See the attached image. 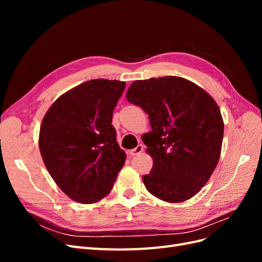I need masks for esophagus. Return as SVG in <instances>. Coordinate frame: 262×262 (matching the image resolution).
Returning a JSON list of instances; mask_svg holds the SVG:
<instances>
[{"instance_id":"obj_1","label":"esophagus","mask_w":262,"mask_h":262,"mask_svg":"<svg viewBox=\"0 0 262 262\" xmlns=\"http://www.w3.org/2000/svg\"><path fill=\"white\" fill-rule=\"evenodd\" d=\"M143 148H144V146H143V145H142V144H139L137 147H134V148H132V149L130 150V155H132V156H134V155H138V154L142 153V150H143Z\"/></svg>"}]
</instances>
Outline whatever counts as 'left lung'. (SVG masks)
<instances>
[{"mask_svg": "<svg viewBox=\"0 0 262 262\" xmlns=\"http://www.w3.org/2000/svg\"><path fill=\"white\" fill-rule=\"evenodd\" d=\"M126 99L144 110L152 126L142 137L153 158L143 176L147 191L170 203L192 198L220 160L224 123L215 100L179 76L133 82Z\"/></svg>", "mask_w": 262, "mask_h": 262, "instance_id": "8db88e82", "label": "left lung"}]
</instances>
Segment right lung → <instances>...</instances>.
<instances>
[{
  "label": "right lung",
  "mask_w": 262,
  "mask_h": 262,
  "mask_svg": "<svg viewBox=\"0 0 262 262\" xmlns=\"http://www.w3.org/2000/svg\"><path fill=\"white\" fill-rule=\"evenodd\" d=\"M125 89L121 81H87L68 91L46 113L40 154L55 184L71 199L97 202L112 191L125 162L113 113Z\"/></svg>",
  "instance_id": "obj_1"
}]
</instances>
